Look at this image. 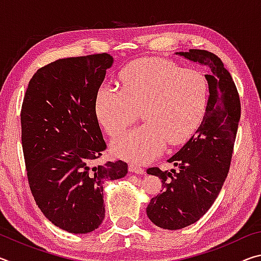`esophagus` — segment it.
Instances as JSON below:
<instances>
[{
	"mask_svg": "<svg viewBox=\"0 0 261 261\" xmlns=\"http://www.w3.org/2000/svg\"><path fill=\"white\" fill-rule=\"evenodd\" d=\"M129 170L131 173H135V174H138V175H144L145 174V169L141 167L138 166H135V165H130L129 166Z\"/></svg>",
	"mask_w": 261,
	"mask_h": 261,
	"instance_id": "1",
	"label": "esophagus"
}]
</instances>
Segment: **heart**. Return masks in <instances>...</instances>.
<instances>
[{"instance_id": "b5f03b06", "label": "heart", "mask_w": 261, "mask_h": 261, "mask_svg": "<svg viewBox=\"0 0 261 261\" xmlns=\"http://www.w3.org/2000/svg\"><path fill=\"white\" fill-rule=\"evenodd\" d=\"M122 90L102 84L96 91V117L114 136L139 114L143 125L118 135L112 143L117 158L146 163L160 156L167 143L187 140L200 125L210 98L207 78L198 69H183L174 62L146 59L129 65L122 76Z\"/></svg>"}]
</instances>
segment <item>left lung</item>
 <instances>
[{
  "label": "left lung",
  "instance_id": "1",
  "mask_svg": "<svg viewBox=\"0 0 261 261\" xmlns=\"http://www.w3.org/2000/svg\"><path fill=\"white\" fill-rule=\"evenodd\" d=\"M176 55L208 69L205 76L210 98L199 127L168 160L177 169H147V174L162 179L163 190L152 198L146 213L155 226L168 230L197 222L213 205L227 178L241 118L236 85L218 56L200 49L178 51Z\"/></svg>",
  "mask_w": 261,
  "mask_h": 261
}]
</instances>
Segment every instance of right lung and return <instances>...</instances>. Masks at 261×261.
Returning <instances> with one entry per match:
<instances>
[{
    "label": "right lung",
    "mask_w": 261,
    "mask_h": 261,
    "mask_svg": "<svg viewBox=\"0 0 261 261\" xmlns=\"http://www.w3.org/2000/svg\"><path fill=\"white\" fill-rule=\"evenodd\" d=\"M113 63L106 53L51 62L34 73L21 106L31 192L51 223L72 233L102 223L105 182L127 174L121 160L94 165L107 148L94 100Z\"/></svg>",
    "instance_id": "obj_1"
}]
</instances>
